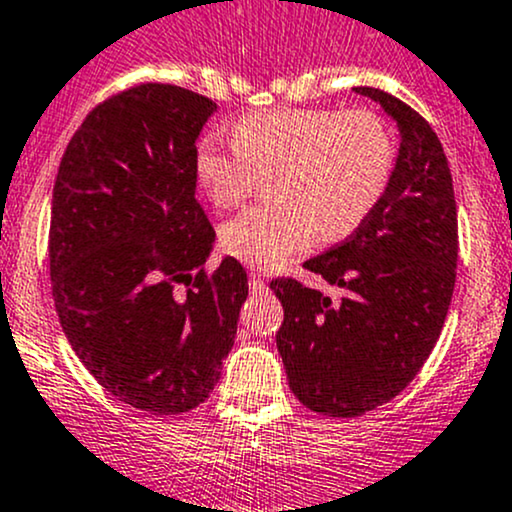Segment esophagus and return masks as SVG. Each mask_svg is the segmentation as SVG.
Listing matches in <instances>:
<instances>
[{"label": "esophagus", "mask_w": 512, "mask_h": 512, "mask_svg": "<svg viewBox=\"0 0 512 512\" xmlns=\"http://www.w3.org/2000/svg\"><path fill=\"white\" fill-rule=\"evenodd\" d=\"M249 285H251V290H254V293H263V290H268L266 280H263L261 273H256V271L249 276Z\"/></svg>", "instance_id": "34e87169"}]
</instances>
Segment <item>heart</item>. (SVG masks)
Listing matches in <instances>:
<instances>
[{
	"instance_id": "heart-1",
	"label": "heart",
	"mask_w": 512,
	"mask_h": 512,
	"mask_svg": "<svg viewBox=\"0 0 512 512\" xmlns=\"http://www.w3.org/2000/svg\"><path fill=\"white\" fill-rule=\"evenodd\" d=\"M393 131L371 109L283 107L249 114L234 141L212 134L195 151L200 188L222 210L241 205L271 178L278 200L222 227V249L254 268L285 266L315 241L346 239L371 217L390 183Z\"/></svg>"
}]
</instances>
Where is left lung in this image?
I'll return each mask as SVG.
<instances>
[{
  "label": "left lung",
  "mask_w": 512,
  "mask_h": 512,
  "mask_svg": "<svg viewBox=\"0 0 512 512\" xmlns=\"http://www.w3.org/2000/svg\"><path fill=\"white\" fill-rule=\"evenodd\" d=\"M356 92L398 124L400 148L371 217L305 263L344 288L342 300L332 305L295 278L271 283L283 302L276 344L290 390L329 417L376 410L417 376L447 320L459 258L452 173L437 134L398 97Z\"/></svg>",
  "instance_id": "obj_1"
}]
</instances>
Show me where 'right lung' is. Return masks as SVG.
<instances>
[{
	"label": "right lung",
	"instance_id": "add662e5",
	"mask_svg": "<svg viewBox=\"0 0 512 512\" xmlns=\"http://www.w3.org/2000/svg\"><path fill=\"white\" fill-rule=\"evenodd\" d=\"M214 112L185 87H129L87 114L53 185L60 327L102 388L151 415L210 398L249 295L236 258L205 271L214 229L195 200V141Z\"/></svg>",
	"mask_w": 512,
	"mask_h": 512
}]
</instances>
